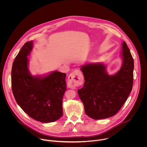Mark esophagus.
<instances>
[{
  "label": "esophagus",
  "instance_id": "esophagus-1",
  "mask_svg": "<svg viewBox=\"0 0 147 147\" xmlns=\"http://www.w3.org/2000/svg\"><path fill=\"white\" fill-rule=\"evenodd\" d=\"M83 76L80 71L75 69L68 76V86L71 89H75L76 86L82 85Z\"/></svg>",
  "mask_w": 147,
  "mask_h": 147
}]
</instances>
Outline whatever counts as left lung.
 <instances>
[{"mask_svg": "<svg viewBox=\"0 0 147 147\" xmlns=\"http://www.w3.org/2000/svg\"><path fill=\"white\" fill-rule=\"evenodd\" d=\"M123 63L115 75L107 73L102 63L82 66L84 86L78 89L85 114L93 119H102L115 115L125 104L133 85L134 59L126 42L122 45Z\"/></svg>", "mask_w": 147, "mask_h": 147, "instance_id": "8db88e82", "label": "left lung"}]
</instances>
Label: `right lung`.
Returning a JSON list of instances; mask_svg holds the SVG:
<instances>
[{"label": "right lung", "mask_w": 147, "mask_h": 147, "mask_svg": "<svg viewBox=\"0 0 147 147\" xmlns=\"http://www.w3.org/2000/svg\"><path fill=\"white\" fill-rule=\"evenodd\" d=\"M33 41L26 42L16 57L11 72L12 89L21 109L33 119L43 123L57 121L63 115L66 74L55 71L46 76H33L28 58Z\"/></svg>", "instance_id": "1"}]
</instances>
